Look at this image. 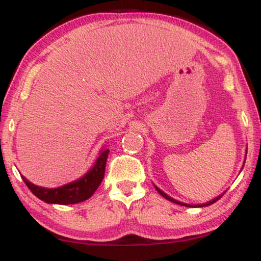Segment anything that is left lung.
<instances>
[{
  "label": "left lung",
  "mask_w": 261,
  "mask_h": 261,
  "mask_svg": "<svg viewBox=\"0 0 261 261\" xmlns=\"http://www.w3.org/2000/svg\"><path fill=\"white\" fill-rule=\"evenodd\" d=\"M245 160H246V159H245ZM155 189H156V191H158V192H159V194H160V195H162L164 198L169 199V201H171V202H173V203H176V204H179V205H185V206H197V205H192V204H187V203H183V202H179V201H177V199H173L172 197H170V196H169V195H166V194H165V192H164V191H162V190H160V189H159V188H156V187H155ZM222 195H223V194H222ZM222 195L217 196V197H216V198H214V199H212V201H209L208 203H204V204H198V206H206V205H210V204H213V203H215L216 201H219V199H220L221 197H222Z\"/></svg>",
  "instance_id": "1"
}]
</instances>
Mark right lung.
Here are the masks:
<instances>
[{
    "instance_id": "1",
    "label": "right lung",
    "mask_w": 261,
    "mask_h": 261,
    "mask_svg": "<svg viewBox=\"0 0 261 261\" xmlns=\"http://www.w3.org/2000/svg\"><path fill=\"white\" fill-rule=\"evenodd\" d=\"M108 153L109 149H103L90 171H88L80 179L59 188H41L31 183L23 176L21 177H22L28 189L41 201L51 203V204H74V203L83 202L85 199L90 198L92 194L97 190L99 184L103 180V177H105Z\"/></svg>"
}]
</instances>
